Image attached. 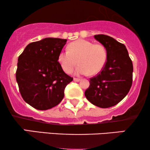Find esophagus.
Wrapping results in <instances>:
<instances>
[{"label": "esophagus", "mask_w": 150, "mask_h": 150, "mask_svg": "<svg viewBox=\"0 0 150 150\" xmlns=\"http://www.w3.org/2000/svg\"><path fill=\"white\" fill-rule=\"evenodd\" d=\"M74 81L79 82V81H80L81 79H78V78H74Z\"/></svg>", "instance_id": "1"}]
</instances>
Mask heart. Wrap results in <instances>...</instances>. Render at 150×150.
<instances>
[{
    "mask_svg": "<svg viewBox=\"0 0 150 150\" xmlns=\"http://www.w3.org/2000/svg\"><path fill=\"white\" fill-rule=\"evenodd\" d=\"M107 52L102 44H94L86 40H78L68 45V50H62L58 55V62L67 74L75 71L76 75H95L106 64ZM78 61H77V60Z\"/></svg>",
    "mask_w": 150,
    "mask_h": 150,
    "instance_id": "obj_1",
    "label": "heart"
}]
</instances>
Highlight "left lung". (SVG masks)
I'll use <instances>...</instances> for the list:
<instances>
[{
	"instance_id": "left-lung-1",
	"label": "left lung",
	"mask_w": 150,
	"mask_h": 150,
	"mask_svg": "<svg viewBox=\"0 0 150 150\" xmlns=\"http://www.w3.org/2000/svg\"><path fill=\"white\" fill-rule=\"evenodd\" d=\"M106 48V64L98 75L90 79L85 96L93 105L108 108L117 105L129 92L133 67L126 46L107 35H95Z\"/></svg>"
}]
</instances>
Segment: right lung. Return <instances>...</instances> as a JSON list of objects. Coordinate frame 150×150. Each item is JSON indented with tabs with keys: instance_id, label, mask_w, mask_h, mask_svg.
I'll use <instances>...</instances> for the list:
<instances>
[{
	"instance_id": "add662e5",
	"label": "right lung",
	"mask_w": 150,
	"mask_h": 150,
	"mask_svg": "<svg viewBox=\"0 0 150 150\" xmlns=\"http://www.w3.org/2000/svg\"><path fill=\"white\" fill-rule=\"evenodd\" d=\"M67 40L46 38L32 42L19 56L16 80L19 92L24 101L36 110L57 105L64 98L65 87L73 80L58 62Z\"/></svg>"
}]
</instances>
